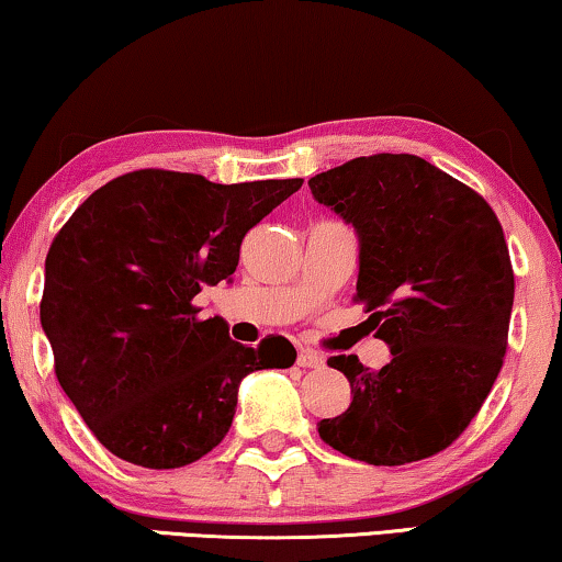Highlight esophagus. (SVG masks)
I'll use <instances>...</instances> for the list:
<instances>
[{"instance_id":"obj_1","label":"esophagus","mask_w":562,"mask_h":562,"mask_svg":"<svg viewBox=\"0 0 562 562\" xmlns=\"http://www.w3.org/2000/svg\"><path fill=\"white\" fill-rule=\"evenodd\" d=\"M322 363H325V358H322L317 350H310V348L299 350V356H296L299 368H322Z\"/></svg>"}]
</instances>
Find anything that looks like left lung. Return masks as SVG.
Listing matches in <instances>:
<instances>
[{
  "label": "left lung",
  "instance_id": "8db88e82",
  "mask_svg": "<svg viewBox=\"0 0 562 562\" xmlns=\"http://www.w3.org/2000/svg\"><path fill=\"white\" fill-rule=\"evenodd\" d=\"M310 189L356 229V299L391 350L381 371L356 356L327 360L352 402L319 422V437L368 465L435 456L471 425L502 371L514 304L504 229L486 199L409 153L348 160Z\"/></svg>",
  "mask_w": 562,
  "mask_h": 562
}]
</instances>
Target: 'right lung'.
<instances>
[{
  "label": "right lung",
  "instance_id": "add662e5",
  "mask_svg": "<svg viewBox=\"0 0 562 562\" xmlns=\"http://www.w3.org/2000/svg\"><path fill=\"white\" fill-rule=\"evenodd\" d=\"M302 183L225 187L145 168L104 183L60 227L41 325L60 389L112 456L156 471L194 463L227 435L245 375L294 366L286 337L245 348L191 302L233 281L245 233Z\"/></svg>",
  "mask_w": 562,
  "mask_h": 562
}]
</instances>
